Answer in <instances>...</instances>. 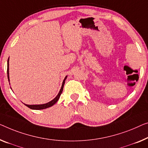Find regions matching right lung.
Listing matches in <instances>:
<instances>
[{"instance_id":"right-lung-1","label":"right lung","mask_w":148,"mask_h":148,"mask_svg":"<svg viewBox=\"0 0 148 148\" xmlns=\"http://www.w3.org/2000/svg\"><path fill=\"white\" fill-rule=\"evenodd\" d=\"M8 61H9V58H8V63H7V74H8V81H9V67H8V65H9V63H8ZM67 78V76L65 77L64 80L63 82H62V87H61V89L60 90V92H59V93L58 95L56 96V98L54 99H53L52 101H50V102L45 103V104H39V105H28V104H25V106H26L29 108L32 109V110H42V109H45V108H49V107H51L52 106H53L54 104V103H56L57 102V101L58 100V99L60 98V96L61 95L62 92V90H63V88H64V83H65V80Z\"/></svg>"}]
</instances>
